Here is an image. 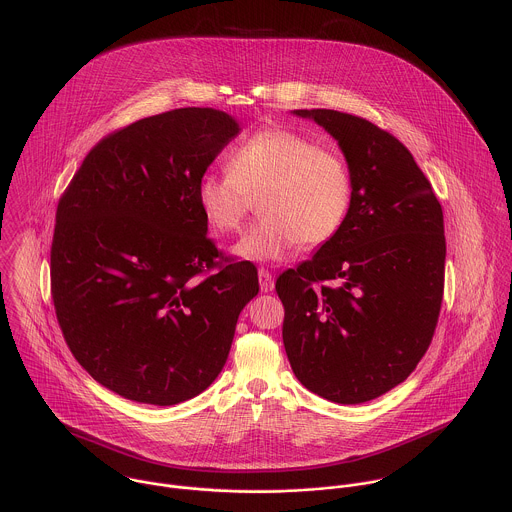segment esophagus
Returning a JSON list of instances; mask_svg holds the SVG:
<instances>
[{"label": "esophagus", "instance_id": "esophagus-1", "mask_svg": "<svg viewBox=\"0 0 512 512\" xmlns=\"http://www.w3.org/2000/svg\"><path fill=\"white\" fill-rule=\"evenodd\" d=\"M258 278H260V290H262V292H274V278H272V274H270L268 270L260 268V270H258Z\"/></svg>", "mask_w": 512, "mask_h": 512}]
</instances>
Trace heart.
<instances>
[{
    "label": "heart",
    "instance_id": "1",
    "mask_svg": "<svg viewBox=\"0 0 512 512\" xmlns=\"http://www.w3.org/2000/svg\"><path fill=\"white\" fill-rule=\"evenodd\" d=\"M256 197L264 217L234 254L270 262L297 242L321 246L341 230L353 203V175L337 151L272 126L230 151L228 171L207 173L197 185L199 209L217 232H236Z\"/></svg>",
    "mask_w": 512,
    "mask_h": 512
}]
</instances>
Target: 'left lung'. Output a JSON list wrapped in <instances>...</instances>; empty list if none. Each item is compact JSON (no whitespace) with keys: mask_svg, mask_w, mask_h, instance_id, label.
<instances>
[{"mask_svg":"<svg viewBox=\"0 0 512 512\" xmlns=\"http://www.w3.org/2000/svg\"><path fill=\"white\" fill-rule=\"evenodd\" d=\"M341 147L353 203L341 230L278 282L284 347L297 380L337 404L404 382L426 355L443 297L445 236L412 153L365 118L293 110Z\"/></svg>","mask_w":512,"mask_h":512,"instance_id":"8db88e82","label":"left lung"}]
</instances>
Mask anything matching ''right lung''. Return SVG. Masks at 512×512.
<instances>
[{"instance_id":"right-lung-1","label":"right lung","mask_w":512,"mask_h":512,"mask_svg":"<svg viewBox=\"0 0 512 512\" xmlns=\"http://www.w3.org/2000/svg\"><path fill=\"white\" fill-rule=\"evenodd\" d=\"M238 132L215 108L138 120L90 149L59 201V325L80 366L128 400L173 406L207 390L258 295L254 264L220 260L197 203L201 177Z\"/></svg>"}]
</instances>
